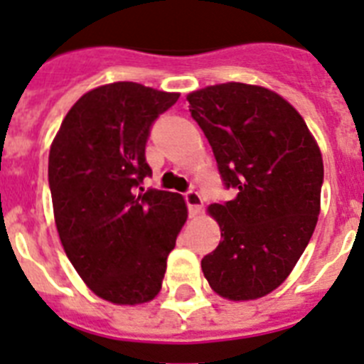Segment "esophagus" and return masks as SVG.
Returning a JSON list of instances; mask_svg holds the SVG:
<instances>
[{
	"label": "esophagus",
	"instance_id": "34e87169",
	"mask_svg": "<svg viewBox=\"0 0 364 364\" xmlns=\"http://www.w3.org/2000/svg\"><path fill=\"white\" fill-rule=\"evenodd\" d=\"M185 201H186V205H188L190 215H192V218L199 215V212H201V208H203V198L198 194V192H196V190H188V192H186Z\"/></svg>",
	"mask_w": 364,
	"mask_h": 364
}]
</instances>
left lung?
Returning a JSON list of instances; mask_svg holds the SVG:
<instances>
[{"mask_svg":"<svg viewBox=\"0 0 364 364\" xmlns=\"http://www.w3.org/2000/svg\"><path fill=\"white\" fill-rule=\"evenodd\" d=\"M237 194L206 212L221 241L201 261L218 296L252 301L276 290L309 245L321 210L323 158L301 114L270 88L219 83L186 96Z\"/></svg>","mask_w":364,"mask_h":364,"instance_id":"1","label":"left lung"}]
</instances>
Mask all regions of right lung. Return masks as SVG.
Instances as JSON below:
<instances>
[{"label":"right lung","mask_w":364,"mask_h":364,"mask_svg":"<svg viewBox=\"0 0 364 364\" xmlns=\"http://www.w3.org/2000/svg\"><path fill=\"white\" fill-rule=\"evenodd\" d=\"M132 81L101 85L72 105L48 154L55 228L81 279L114 304L161 290L166 257L188 218L181 194L146 190L154 119L178 101Z\"/></svg>","instance_id":"right-lung-1"}]
</instances>
